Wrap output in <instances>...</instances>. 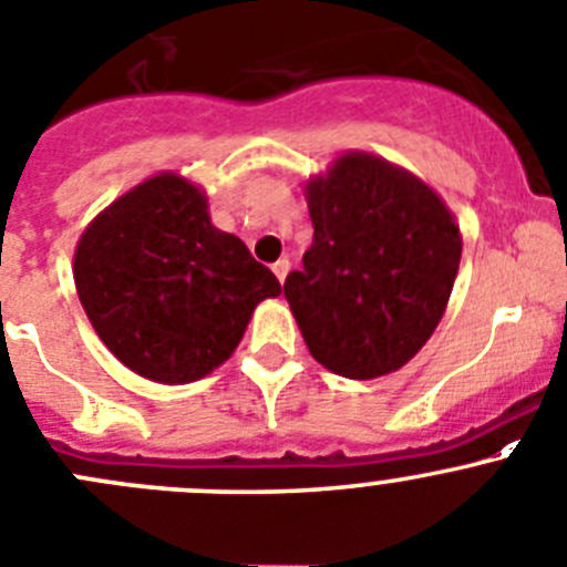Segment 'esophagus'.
Here are the masks:
<instances>
[{
	"label": "esophagus",
	"instance_id": "34e87169",
	"mask_svg": "<svg viewBox=\"0 0 567 567\" xmlns=\"http://www.w3.org/2000/svg\"><path fill=\"white\" fill-rule=\"evenodd\" d=\"M271 271L277 274V279H279V282H285V277H288V271H290V260H285V257H282V260H277V262H274V266H271Z\"/></svg>",
	"mask_w": 567,
	"mask_h": 567
}]
</instances>
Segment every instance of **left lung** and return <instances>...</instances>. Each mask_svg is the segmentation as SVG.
<instances>
[{"instance_id":"8db88e82","label":"left lung","mask_w":567,"mask_h":567,"mask_svg":"<svg viewBox=\"0 0 567 567\" xmlns=\"http://www.w3.org/2000/svg\"><path fill=\"white\" fill-rule=\"evenodd\" d=\"M305 196L316 233L285 299L307 349L346 379L399 371L446 312L460 224L423 179L368 152L334 157Z\"/></svg>"}]
</instances>
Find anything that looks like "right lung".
<instances>
[{"mask_svg":"<svg viewBox=\"0 0 567 567\" xmlns=\"http://www.w3.org/2000/svg\"><path fill=\"white\" fill-rule=\"evenodd\" d=\"M74 285L102 343L137 377L188 384L233 357L279 279L213 227L199 185L174 172L104 207L74 251Z\"/></svg>","mask_w":567,"mask_h":567,"instance_id":"1","label":"right lung"}]
</instances>
